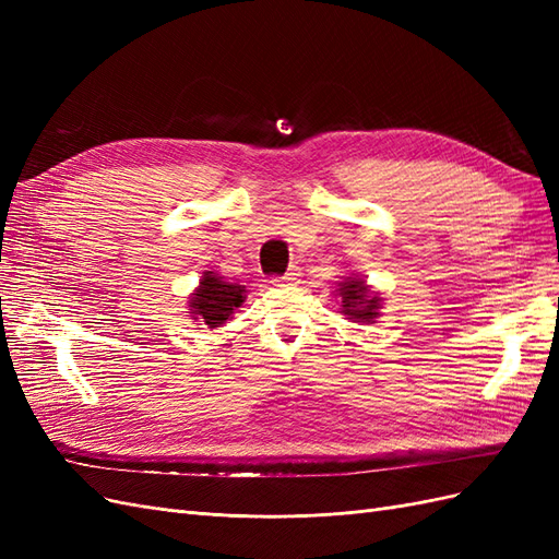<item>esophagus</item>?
Wrapping results in <instances>:
<instances>
[{
    "mask_svg": "<svg viewBox=\"0 0 559 559\" xmlns=\"http://www.w3.org/2000/svg\"><path fill=\"white\" fill-rule=\"evenodd\" d=\"M298 280H300V267L292 265L282 277H275L273 282H275V284H296Z\"/></svg>",
    "mask_w": 559,
    "mask_h": 559,
    "instance_id": "1",
    "label": "esophagus"
}]
</instances>
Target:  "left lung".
<instances>
[{"label":"left lung","instance_id":"left-lung-1","mask_svg":"<svg viewBox=\"0 0 559 559\" xmlns=\"http://www.w3.org/2000/svg\"><path fill=\"white\" fill-rule=\"evenodd\" d=\"M337 302H341V314L345 319L357 321V324H376L382 310V296L380 292H373V286L366 282V277L349 275L343 282H337L335 294Z\"/></svg>","mask_w":559,"mask_h":559}]
</instances>
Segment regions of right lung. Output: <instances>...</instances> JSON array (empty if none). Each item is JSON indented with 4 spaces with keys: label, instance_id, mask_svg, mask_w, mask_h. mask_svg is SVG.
I'll return each instance as SVG.
<instances>
[{
    "label": "right lung",
    "instance_id": "obj_1",
    "mask_svg": "<svg viewBox=\"0 0 559 559\" xmlns=\"http://www.w3.org/2000/svg\"><path fill=\"white\" fill-rule=\"evenodd\" d=\"M247 298V289L238 282L224 280L214 270H205L202 273L200 284L189 296V317L198 321L200 326L207 329H222L228 319H233V312L242 308Z\"/></svg>",
    "mask_w": 559,
    "mask_h": 559
}]
</instances>
